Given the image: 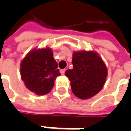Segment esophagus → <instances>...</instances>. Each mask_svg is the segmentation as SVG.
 <instances>
[{
	"label": "esophagus",
	"instance_id": "obj_1",
	"mask_svg": "<svg viewBox=\"0 0 131 131\" xmlns=\"http://www.w3.org/2000/svg\"><path fill=\"white\" fill-rule=\"evenodd\" d=\"M65 72H66V69H62V70H60V73H61V75H64V74H65Z\"/></svg>",
	"mask_w": 131,
	"mask_h": 131
}]
</instances>
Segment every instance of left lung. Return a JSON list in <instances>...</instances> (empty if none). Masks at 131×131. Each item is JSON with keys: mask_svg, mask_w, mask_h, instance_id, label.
<instances>
[{"mask_svg": "<svg viewBox=\"0 0 131 131\" xmlns=\"http://www.w3.org/2000/svg\"><path fill=\"white\" fill-rule=\"evenodd\" d=\"M73 68L66 71L73 93L80 99L95 96L103 88L108 69L95 51L81 50L73 53Z\"/></svg>", "mask_w": 131, "mask_h": 131, "instance_id": "left-lung-1", "label": "left lung"}]
</instances>
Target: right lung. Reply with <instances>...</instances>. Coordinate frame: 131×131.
Segmentation results:
<instances>
[{
    "label": "right lung",
    "mask_w": 131,
    "mask_h": 131,
    "mask_svg": "<svg viewBox=\"0 0 131 131\" xmlns=\"http://www.w3.org/2000/svg\"><path fill=\"white\" fill-rule=\"evenodd\" d=\"M51 48H35L20 64V74L25 87L37 95L49 93L60 73Z\"/></svg>",
    "instance_id": "1"
}]
</instances>
